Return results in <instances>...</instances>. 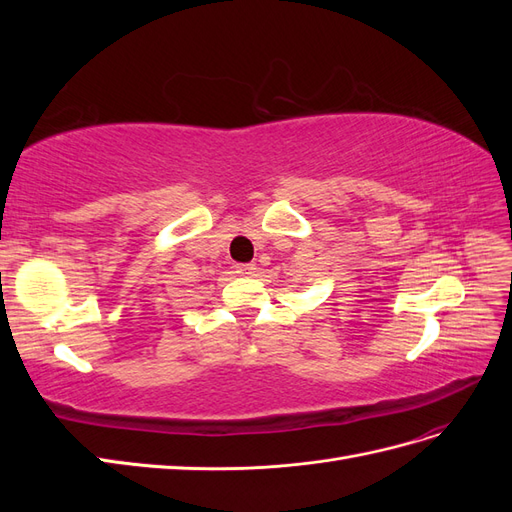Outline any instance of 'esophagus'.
Instances as JSON below:
<instances>
[{
    "instance_id": "34e87169",
    "label": "esophagus",
    "mask_w": 512,
    "mask_h": 512,
    "mask_svg": "<svg viewBox=\"0 0 512 512\" xmlns=\"http://www.w3.org/2000/svg\"><path fill=\"white\" fill-rule=\"evenodd\" d=\"M235 269L239 275H245V277L256 275V265H252V262H247V265H237Z\"/></svg>"
}]
</instances>
